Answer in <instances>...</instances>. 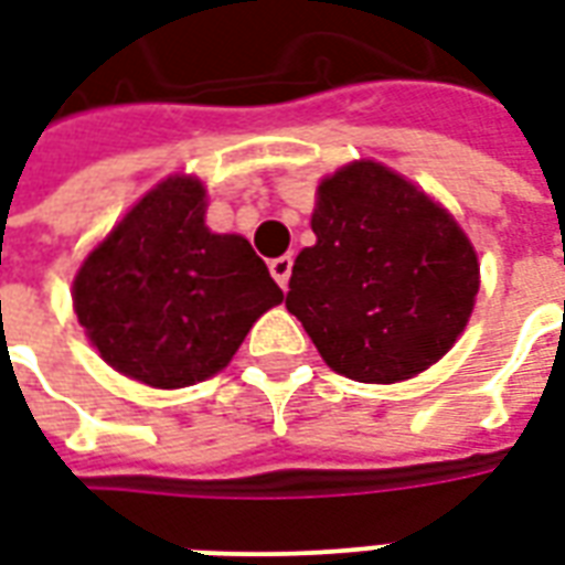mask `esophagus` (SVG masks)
I'll list each match as a JSON object with an SVG mask.
<instances>
[{
    "label": "esophagus",
    "instance_id": "34e87169",
    "mask_svg": "<svg viewBox=\"0 0 565 565\" xmlns=\"http://www.w3.org/2000/svg\"><path fill=\"white\" fill-rule=\"evenodd\" d=\"M269 271L275 281L281 284L284 290H287V281H290V271H294V259H290V254H284V257H275L269 263Z\"/></svg>",
    "mask_w": 565,
    "mask_h": 565
}]
</instances>
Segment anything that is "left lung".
I'll use <instances>...</instances> for the list:
<instances>
[{"label":"left lung","mask_w":565,"mask_h":565,"mask_svg":"<svg viewBox=\"0 0 565 565\" xmlns=\"http://www.w3.org/2000/svg\"><path fill=\"white\" fill-rule=\"evenodd\" d=\"M290 275L287 311L323 363L363 384H396L448 354L472 318L481 263L426 190L379 160L323 174Z\"/></svg>","instance_id":"8db88e82"}]
</instances>
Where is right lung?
I'll return each mask as SVG.
<instances>
[{
  "label": "right lung",
  "mask_w": 565,
  "mask_h": 565,
  "mask_svg": "<svg viewBox=\"0 0 565 565\" xmlns=\"http://www.w3.org/2000/svg\"><path fill=\"white\" fill-rule=\"evenodd\" d=\"M205 211L196 174L162 178L72 278V308L96 354L157 391L214 379L284 299L245 235L209 230Z\"/></svg>",
  "instance_id": "1"
}]
</instances>
